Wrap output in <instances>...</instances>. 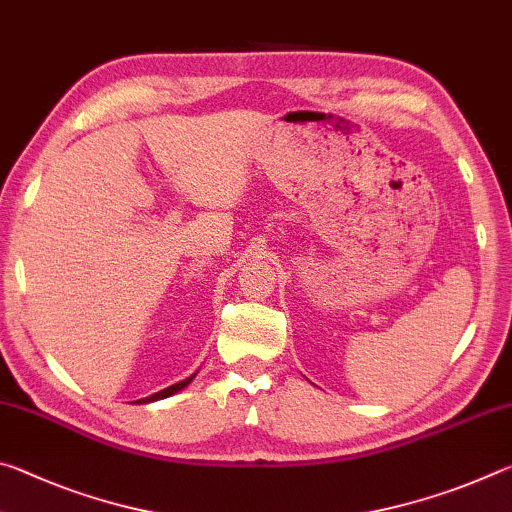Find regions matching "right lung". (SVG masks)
I'll return each mask as SVG.
<instances>
[{
    "label": "right lung",
    "mask_w": 512,
    "mask_h": 512,
    "mask_svg": "<svg viewBox=\"0 0 512 512\" xmlns=\"http://www.w3.org/2000/svg\"><path fill=\"white\" fill-rule=\"evenodd\" d=\"M196 375H192V377H187L185 381H178V384H173V386H169V388H164V391H160V393H155V395H151V397H144V400H140V404L142 402H155V400H164V397H169V395H173V393H178V391H183V388L189 384V381H192Z\"/></svg>",
    "instance_id": "right-lung-1"
}]
</instances>
